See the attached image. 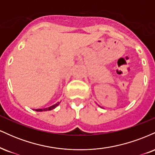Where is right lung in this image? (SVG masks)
<instances>
[{
	"label": "right lung",
	"mask_w": 155,
	"mask_h": 155,
	"mask_svg": "<svg viewBox=\"0 0 155 155\" xmlns=\"http://www.w3.org/2000/svg\"><path fill=\"white\" fill-rule=\"evenodd\" d=\"M60 103H57V104H55L54 105H53V106H50V107H48V108H38V109H35V111H50V110H52L54 109V108H56L57 106L59 105Z\"/></svg>",
	"instance_id": "add662e5"
}]
</instances>
